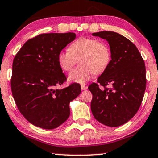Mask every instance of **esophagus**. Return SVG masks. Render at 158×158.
Instances as JSON below:
<instances>
[{
    "mask_svg": "<svg viewBox=\"0 0 158 158\" xmlns=\"http://www.w3.org/2000/svg\"><path fill=\"white\" fill-rule=\"evenodd\" d=\"M88 88V86L87 85H81V89L84 90H86Z\"/></svg>",
    "mask_w": 158,
    "mask_h": 158,
    "instance_id": "esophagus-1",
    "label": "esophagus"
}]
</instances>
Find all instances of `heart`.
I'll return each instance as SVG.
<instances>
[{
  "instance_id": "b5f03b06",
  "label": "heart",
  "mask_w": 158,
  "mask_h": 158,
  "mask_svg": "<svg viewBox=\"0 0 158 158\" xmlns=\"http://www.w3.org/2000/svg\"><path fill=\"white\" fill-rule=\"evenodd\" d=\"M81 57L80 64L82 67L69 74V81L73 83H86L94 73H103L111 61V52L106 45L96 39L83 36L73 42L69 50L58 53L57 62L62 70L69 72L76 63V58Z\"/></svg>"
}]
</instances>
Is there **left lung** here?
Segmentation results:
<instances>
[{"instance_id": "8db88e82", "label": "left lung", "mask_w": 158, "mask_h": 158, "mask_svg": "<svg viewBox=\"0 0 158 158\" xmlns=\"http://www.w3.org/2000/svg\"><path fill=\"white\" fill-rule=\"evenodd\" d=\"M93 36L109 43L111 60L98 77V84L92 83L90 109L94 118L106 126L124 124L139 109L146 88L144 62L137 47L124 36L114 31L93 33ZM110 85V88L106 85Z\"/></svg>"}]
</instances>
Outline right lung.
I'll list each match as a JSON object with an SVG mask.
<instances>
[{"label": "right lung", "mask_w": 158, "mask_h": 158, "mask_svg": "<svg viewBox=\"0 0 158 158\" xmlns=\"http://www.w3.org/2000/svg\"><path fill=\"white\" fill-rule=\"evenodd\" d=\"M75 37L72 32L40 34L15 56L12 95L19 111L34 126L44 129L60 126L70 116V101L81 94L79 84L56 88L67 80L57 62L58 53Z\"/></svg>", "instance_id": "right-lung-1"}]
</instances>
